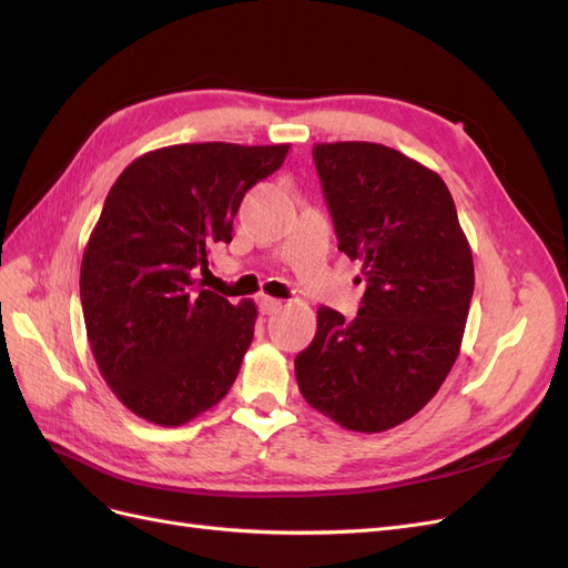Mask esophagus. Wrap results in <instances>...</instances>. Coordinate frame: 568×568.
<instances>
[{"mask_svg":"<svg viewBox=\"0 0 568 568\" xmlns=\"http://www.w3.org/2000/svg\"><path fill=\"white\" fill-rule=\"evenodd\" d=\"M282 301L280 298H272V296H261V301H257V307H261L263 315H274L282 311Z\"/></svg>","mask_w":568,"mask_h":568,"instance_id":"obj_1","label":"esophagus"}]
</instances>
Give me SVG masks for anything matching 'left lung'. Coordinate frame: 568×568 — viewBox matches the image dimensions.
<instances>
[{
	"label": "left lung",
	"mask_w": 568,
	"mask_h": 568,
	"mask_svg": "<svg viewBox=\"0 0 568 568\" xmlns=\"http://www.w3.org/2000/svg\"><path fill=\"white\" fill-rule=\"evenodd\" d=\"M338 251L363 263L353 320L317 311L294 359L303 398L343 428L379 434L434 398L459 355L474 261L434 170L372 142L315 144Z\"/></svg>",
	"instance_id": "8db88e82"
}]
</instances>
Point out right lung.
<instances>
[{
    "mask_svg": "<svg viewBox=\"0 0 568 568\" xmlns=\"http://www.w3.org/2000/svg\"><path fill=\"white\" fill-rule=\"evenodd\" d=\"M288 144H175L132 161L104 201L80 267L88 338L118 400L180 426L225 398L253 341L255 303L196 284L209 248L232 242L248 189Z\"/></svg>",
    "mask_w": 568,
    "mask_h": 568,
    "instance_id": "add662e5",
    "label": "right lung"
}]
</instances>
